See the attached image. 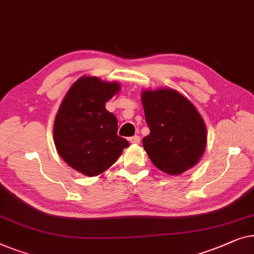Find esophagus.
<instances>
[{
    "instance_id": "esophagus-1",
    "label": "esophagus",
    "mask_w": 254,
    "mask_h": 254,
    "mask_svg": "<svg viewBox=\"0 0 254 254\" xmlns=\"http://www.w3.org/2000/svg\"><path fill=\"white\" fill-rule=\"evenodd\" d=\"M131 144H139L140 142V137L139 135H133V137L130 138Z\"/></svg>"
}]
</instances>
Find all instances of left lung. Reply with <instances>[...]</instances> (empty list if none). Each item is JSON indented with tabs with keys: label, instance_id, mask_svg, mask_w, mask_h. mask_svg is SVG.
Instances as JSON below:
<instances>
[{
	"label": "left lung",
	"instance_id": "8db88e82",
	"mask_svg": "<svg viewBox=\"0 0 254 254\" xmlns=\"http://www.w3.org/2000/svg\"><path fill=\"white\" fill-rule=\"evenodd\" d=\"M141 102L151 130L142 146L152 163L173 176L195 166L205 152L207 131L192 102L173 88L142 91Z\"/></svg>",
	"mask_w": 254,
	"mask_h": 254
}]
</instances>
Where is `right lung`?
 <instances>
[{
    "label": "right lung",
    "instance_id": "obj_1",
    "mask_svg": "<svg viewBox=\"0 0 254 254\" xmlns=\"http://www.w3.org/2000/svg\"><path fill=\"white\" fill-rule=\"evenodd\" d=\"M121 90L117 81L84 76L74 81L61 103L54 122V142L61 158L86 176L112 167L128 147L117 135V119L106 102Z\"/></svg>",
    "mask_w": 254,
    "mask_h": 254
}]
</instances>
